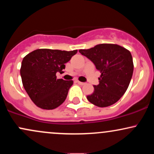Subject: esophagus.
Listing matches in <instances>:
<instances>
[{
  "instance_id": "esophagus-1",
  "label": "esophagus",
  "mask_w": 154,
  "mask_h": 154,
  "mask_svg": "<svg viewBox=\"0 0 154 154\" xmlns=\"http://www.w3.org/2000/svg\"><path fill=\"white\" fill-rule=\"evenodd\" d=\"M77 83H78V84L79 85H84L85 84V82H79V81H77Z\"/></svg>"
}]
</instances>
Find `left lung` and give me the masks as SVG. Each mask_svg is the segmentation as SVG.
Here are the masks:
<instances>
[{
  "instance_id": "1",
  "label": "left lung",
  "mask_w": 154,
  "mask_h": 154,
  "mask_svg": "<svg viewBox=\"0 0 154 154\" xmlns=\"http://www.w3.org/2000/svg\"><path fill=\"white\" fill-rule=\"evenodd\" d=\"M79 52L95 64L99 70V84L87 96L91 103L107 107L117 102L128 89L133 73V61L130 52L115 44H99Z\"/></svg>"
}]
</instances>
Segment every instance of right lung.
<instances>
[{"instance_id": "add662e5", "label": "right lung", "mask_w": 154, "mask_h": 154, "mask_svg": "<svg viewBox=\"0 0 154 154\" xmlns=\"http://www.w3.org/2000/svg\"><path fill=\"white\" fill-rule=\"evenodd\" d=\"M77 52L38 49L23 59L20 69L23 86L37 106L51 110L64 102L73 81L56 79V75L63 73L65 63Z\"/></svg>"}]
</instances>
